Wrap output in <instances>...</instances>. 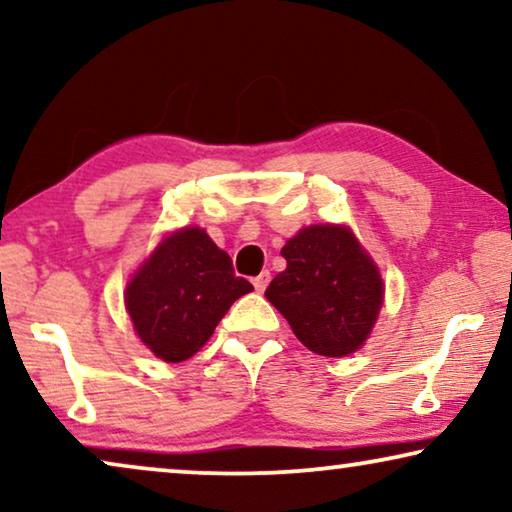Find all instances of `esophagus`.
Instances as JSON below:
<instances>
[{
  "label": "esophagus",
  "instance_id": "obj_1",
  "mask_svg": "<svg viewBox=\"0 0 512 512\" xmlns=\"http://www.w3.org/2000/svg\"><path fill=\"white\" fill-rule=\"evenodd\" d=\"M268 284H270V272L268 270L261 272V275H258V277H254V289L258 293H263L265 289H268Z\"/></svg>",
  "mask_w": 512,
  "mask_h": 512
}]
</instances>
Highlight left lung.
<instances>
[{"mask_svg":"<svg viewBox=\"0 0 512 512\" xmlns=\"http://www.w3.org/2000/svg\"><path fill=\"white\" fill-rule=\"evenodd\" d=\"M286 270L265 298L284 314L296 338L321 356H345L366 342L382 307V279L342 226H312L284 244Z\"/></svg>","mask_w":512,"mask_h":512,"instance_id":"8db88e82","label":"left lung"}]
</instances>
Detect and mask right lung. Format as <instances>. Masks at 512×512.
Instances as JSON below:
<instances>
[{
    "instance_id": "obj_1",
    "label": "right lung",
    "mask_w": 512,
    "mask_h": 512,
    "mask_svg": "<svg viewBox=\"0 0 512 512\" xmlns=\"http://www.w3.org/2000/svg\"><path fill=\"white\" fill-rule=\"evenodd\" d=\"M233 261L200 228H184L160 244L125 293L135 331L167 363L186 361L212 338L214 328L244 293Z\"/></svg>"
}]
</instances>
